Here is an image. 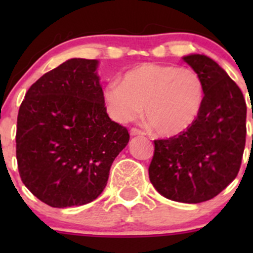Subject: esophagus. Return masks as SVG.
Segmentation results:
<instances>
[{
  "mask_svg": "<svg viewBox=\"0 0 253 253\" xmlns=\"http://www.w3.org/2000/svg\"><path fill=\"white\" fill-rule=\"evenodd\" d=\"M129 134H131V136H144V132L133 127V128H131V131H129Z\"/></svg>",
  "mask_w": 253,
  "mask_h": 253,
  "instance_id": "esophagus-1",
  "label": "esophagus"
}]
</instances>
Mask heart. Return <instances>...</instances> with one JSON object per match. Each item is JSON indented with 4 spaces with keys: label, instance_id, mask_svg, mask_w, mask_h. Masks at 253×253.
I'll return each instance as SVG.
<instances>
[{
    "label": "heart",
    "instance_id": "1",
    "mask_svg": "<svg viewBox=\"0 0 253 253\" xmlns=\"http://www.w3.org/2000/svg\"><path fill=\"white\" fill-rule=\"evenodd\" d=\"M203 79L190 67L145 62L112 81L104 90L106 110L120 124L141 116L158 134L176 136L197 120L205 103Z\"/></svg>",
    "mask_w": 253,
    "mask_h": 253
}]
</instances>
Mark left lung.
Masks as SVG:
<instances>
[{
    "label": "left lung",
    "instance_id": "8db88e82",
    "mask_svg": "<svg viewBox=\"0 0 253 253\" xmlns=\"http://www.w3.org/2000/svg\"><path fill=\"white\" fill-rule=\"evenodd\" d=\"M182 60L202 77L205 103L186 131L154 141L148 171L155 190L168 200L201 203L219 195L237 176L247 108L239 86L215 61L200 53Z\"/></svg>",
    "mask_w": 253,
    "mask_h": 253
}]
</instances>
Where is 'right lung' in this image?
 <instances>
[{"instance_id": "obj_1", "label": "right lung", "mask_w": 253, "mask_h": 253, "mask_svg": "<svg viewBox=\"0 0 253 253\" xmlns=\"http://www.w3.org/2000/svg\"><path fill=\"white\" fill-rule=\"evenodd\" d=\"M98 60L71 58L29 88L17 119V162L25 187L53 208L96 200L129 141L106 114Z\"/></svg>"}]
</instances>
